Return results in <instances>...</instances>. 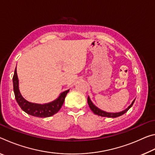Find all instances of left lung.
Listing matches in <instances>:
<instances>
[{
  "mask_svg": "<svg viewBox=\"0 0 155 155\" xmlns=\"http://www.w3.org/2000/svg\"><path fill=\"white\" fill-rule=\"evenodd\" d=\"M135 101V99L133 101V103H131L130 105L128 107L127 109L124 110L123 111L119 112V113H115V114H112V113H107V112H105V111H102V110L99 109L98 108H97V107L92 103V102L90 101V98H89V96L87 98V103H88L89 106H90V108L91 109V111L94 112V114L98 115H99V116L108 117H117L120 116V115H122L123 114H124L125 113L128 111V110L133 106V103H134Z\"/></svg>",
  "mask_w": 155,
  "mask_h": 155,
  "instance_id": "1",
  "label": "left lung"
}]
</instances>
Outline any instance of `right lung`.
<instances>
[{
    "label": "right lung",
    "instance_id": "add662e5",
    "mask_svg": "<svg viewBox=\"0 0 155 155\" xmlns=\"http://www.w3.org/2000/svg\"><path fill=\"white\" fill-rule=\"evenodd\" d=\"M13 85H14L15 98L20 108L27 114L38 117H47L57 114L62 107L65 96L69 91V90L64 91L57 100L48 104H39L29 103L26 101L20 93L19 88H18V78L16 68H15L14 77H13Z\"/></svg>",
    "mask_w": 155,
    "mask_h": 155
}]
</instances>
